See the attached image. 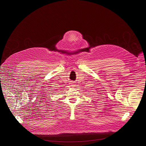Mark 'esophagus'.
I'll return each mask as SVG.
<instances>
[{
	"label": "esophagus",
	"mask_w": 146,
	"mask_h": 146,
	"mask_svg": "<svg viewBox=\"0 0 146 146\" xmlns=\"http://www.w3.org/2000/svg\"><path fill=\"white\" fill-rule=\"evenodd\" d=\"M74 84H73V83H71V86H74Z\"/></svg>",
	"instance_id": "1"
}]
</instances>
